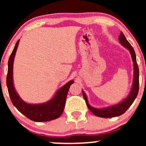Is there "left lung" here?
I'll return each mask as SVG.
<instances>
[{"mask_svg":"<svg viewBox=\"0 0 146 146\" xmlns=\"http://www.w3.org/2000/svg\"><path fill=\"white\" fill-rule=\"evenodd\" d=\"M119 40L120 44H121L123 47L128 49L131 55V58L132 62H133V81H132V88L130 90L129 95L125 98L124 100H122L121 102L110 106L105 107V108H98L93 107L90 106L88 103V98H87L86 93L82 90V95L85 101H86L87 107L88 108L92 113L94 114L96 116L100 117H103V118H110V117H115L119 116V115H123V113L126 111L127 110L130 108V106L133 103L135 100L136 99L139 92V67L137 63L136 54L134 51V48H132L131 44L128 42L127 39L123 33H120L119 36Z\"/></svg>","mask_w":146,"mask_h":146,"instance_id":"left-lung-1","label":"left lung"}]
</instances>
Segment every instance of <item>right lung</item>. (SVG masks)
I'll return each mask as SVG.
<instances>
[{"label": "right lung", "instance_id": "add662e5", "mask_svg": "<svg viewBox=\"0 0 146 146\" xmlns=\"http://www.w3.org/2000/svg\"><path fill=\"white\" fill-rule=\"evenodd\" d=\"M19 42L20 40H18L8 61V71L6 83L11 101L18 111L33 121L44 122L56 119L63 113L68 89L74 81L73 80H70L63 85L57 90L51 100L44 103L29 104L22 100L15 88L13 79L14 58Z\"/></svg>", "mask_w": 146, "mask_h": 146}]
</instances>
